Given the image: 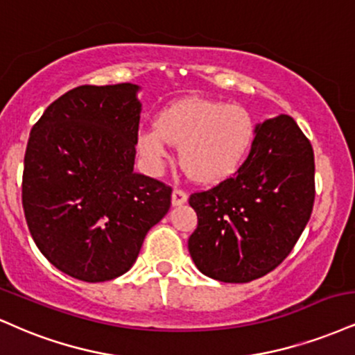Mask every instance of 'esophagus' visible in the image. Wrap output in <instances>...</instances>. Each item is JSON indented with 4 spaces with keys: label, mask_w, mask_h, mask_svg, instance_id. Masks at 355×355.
<instances>
[{
    "label": "esophagus",
    "mask_w": 355,
    "mask_h": 355,
    "mask_svg": "<svg viewBox=\"0 0 355 355\" xmlns=\"http://www.w3.org/2000/svg\"><path fill=\"white\" fill-rule=\"evenodd\" d=\"M187 200H189V195L180 189H175L172 191V205L173 207H180V205H185Z\"/></svg>",
    "instance_id": "obj_1"
}]
</instances>
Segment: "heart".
Here are the masks:
<instances>
[{"mask_svg":"<svg viewBox=\"0 0 355 355\" xmlns=\"http://www.w3.org/2000/svg\"><path fill=\"white\" fill-rule=\"evenodd\" d=\"M256 134L248 109L221 101L187 97L165 107L155 127L139 132L137 148L145 166L159 173L178 147V162L191 180L213 185L232 177L246 160Z\"/></svg>","mask_w":355,"mask_h":355,"instance_id":"1","label":"heart"}]
</instances>
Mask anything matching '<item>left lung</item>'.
Wrapping results in <instances>:
<instances>
[{
    "label": "left lung",
    "mask_w": 355,
    "mask_h": 355,
    "mask_svg": "<svg viewBox=\"0 0 355 355\" xmlns=\"http://www.w3.org/2000/svg\"><path fill=\"white\" fill-rule=\"evenodd\" d=\"M314 152L289 115L256 123L248 159L233 177L190 195L198 226L195 266L211 279L250 283L291 253L314 203Z\"/></svg>",
    "instance_id": "1"
}]
</instances>
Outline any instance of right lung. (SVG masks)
I'll return each instance as SVG.
<instances>
[{"label": "right lung", "mask_w": 355, "mask_h": 355, "mask_svg": "<svg viewBox=\"0 0 355 355\" xmlns=\"http://www.w3.org/2000/svg\"><path fill=\"white\" fill-rule=\"evenodd\" d=\"M140 85H79L54 101L29 134L23 208L51 264L85 283L127 272L172 189L134 172Z\"/></svg>", "instance_id": "1"}]
</instances>
